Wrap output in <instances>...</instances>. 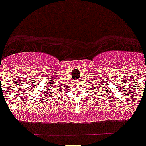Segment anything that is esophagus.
I'll return each mask as SVG.
<instances>
[{
	"label": "esophagus",
	"instance_id": "34e87169",
	"mask_svg": "<svg viewBox=\"0 0 146 146\" xmlns=\"http://www.w3.org/2000/svg\"><path fill=\"white\" fill-rule=\"evenodd\" d=\"M79 82V80H77V81H76V82Z\"/></svg>",
	"mask_w": 146,
	"mask_h": 146
}]
</instances>
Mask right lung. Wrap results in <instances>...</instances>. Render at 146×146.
Returning a JSON list of instances; mask_svg holds the SVG:
<instances>
[{
	"mask_svg": "<svg viewBox=\"0 0 146 146\" xmlns=\"http://www.w3.org/2000/svg\"><path fill=\"white\" fill-rule=\"evenodd\" d=\"M57 83H58V82H57ZM58 87H60V86H59V85H58ZM60 88H61V87H60ZM55 91H57V90H55Z\"/></svg>",
	"mask_w": 146,
	"mask_h": 146,
	"instance_id": "obj_1",
	"label": "right lung"
}]
</instances>
